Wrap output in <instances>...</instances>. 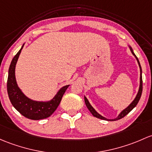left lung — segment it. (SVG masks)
Instances as JSON below:
<instances>
[{"instance_id": "1", "label": "left lung", "mask_w": 152, "mask_h": 152, "mask_svg": "<svg viewBox=\"0 0 152 152\" xmlns=\"http://www.w3.org/2000/svg\"><path fill=\"white\" fill-rule=\"evenodd\" d=\"M128 46V47L130 48L131 52H132V54L133 55L134 57H135V59H136L137 62H138V65H139V68H140V84H139V89H138V93H137L136 96H135V98H134V100H132V102H131V103L130 105H128V106L127 107V108H124V110H122V111H121L120 113H119V115H118L117 116H116V118H114V119H107V118L104 117L103 116H102L101 114H99L98 112L96 111V110L95 109V108H93V107L92 106V105L90 104V103L89 102L88 99L85 96H84V101H85V104L87 105V108L89 110V111H90L91 113H92V114L96 118H98V119H103V120H106V121H116V120H119V119H122V118L124 117V116H125L126 115H127L128 113H130L131 111H132V109H133L134 108H135V106H136V105L138 104V101H139L140 98V96H141V94H142V90H143V81H142V69H141V66H140V62L139 60H138V57H136V55H135V53H134L133 50H132V47H130V45H127Z\"/></svg>"}]
</instances>
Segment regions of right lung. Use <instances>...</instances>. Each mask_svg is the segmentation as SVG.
I'll list each match as a JSON object with an SVG mask.
<instances>
[{"label": "right lung", "instance_id": "right-lung-1", "mask_svg": "<svg viewBox=\"0 0 152 152\" xmlns=\"http://www.w3.org/2000/svg\"><path fill=\"white\" fill-rule=\"evenodd\" d=\"M25 43L22 46L17 55L12 59L9 69L7 80V92L9 100L13 106L22 115L33 120L46 119L55 112L60 104L64 93L69 87L68 85L61 87L51 100L46 101H38L30 99L23 93L17 84L15 76V68L17 60Z\"/></svg>", "mask_w": 152, "mask_h": 152}]
</instances>
